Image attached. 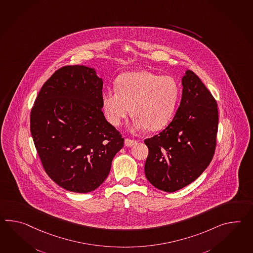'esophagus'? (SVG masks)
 Returning a JSON list of instances; mask_svg holds the SVG:
<instances>
[{
    "label": "esophagus",
    "mask_w": 253,
    "mask_h": 253,
    "mask_svg": "<svg viewBox=\"0 0 253 253\" xmlns=\"http://www.w3.org/2000/svg\"><path fill=\"white\" fill-rule=\"evenodd\" d=\"M136 143H137V140H130V139H128V138H127V139H125V140H124V144H125V146H133V145L136 144Z\"/></svg>",
    "instance_id": "esophagus-1"
}]
</instances>
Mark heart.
<instances>
[{"instance_id": "1", "label": "heart", "mask_w": 253, "mask_h": 253, "mask_svg": "<svg viewBox=\"0 0 253 253\" xmlns=\"http://www.w3.org/2000/svg\"><path fill=\"white\" fill-rule=\"evenodd\" d=\"M116 87L101 95L105 117L114 126L129 115L131 107L134 129H163L171 121L180 100V86L173 77L146 71L124 73Z\"/></svg>"}]
</instances>
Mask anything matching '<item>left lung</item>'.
<instances>
[{"label": "left lung", "instance_id": "8db88e82", "mask_svg": "<svg viewBox=\"0 0 253 253\" xmlns=\"http://www.w3.org/2000/svg\"><path fill=\"white\" fill-rule=\"evenodd\" d=\"M182 95L171 123L144 140L145 176L159 190L173 192L200 177L213 158L219 114L213 96L190 70L181 79Z\"/></svg>", "mask_w": 253, "mask_h": 253}]
</instances>
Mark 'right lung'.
Here are the masks:
<instances>
[{
	"label": "right lung",
	"instance_id": "obj_1",
	"mask_svg": "<svg viewBox=\"0 0 253 253\" xmlns=\"http://www.w3.org/2000/svg\"><path fill=\"white\" fill-rule=\"evenodd\" d=\"M102 85L94 68L64 66L42 87L32 109L31 133L42 164L67 191H94L124 147L101 112Z\"/></svg>",
	"mask_w": 253,
	"mask_h": 253
}]
</instances>
